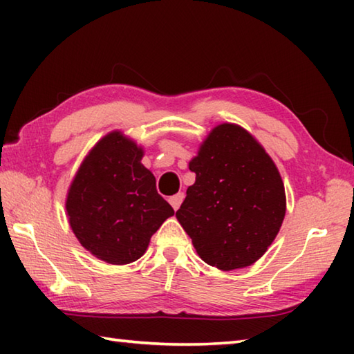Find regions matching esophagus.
<instances>
[{"label":"esophagus","instance_id":"obj_1","mask_svg":"<svg viewBox=\"0 0 354 354\" xmlns=\"http://www.w3.org/2000/svg\"><path fill=\"white\" fill-rule=\"evenodd\" d=\"M183 200H184V192H178L176 195H173V196H170V198H169L170 205H171L173 209H175V211H176V209H179V206H181Z\"/></svg>","mask_w":354,"mask_h":354}]
</instances>
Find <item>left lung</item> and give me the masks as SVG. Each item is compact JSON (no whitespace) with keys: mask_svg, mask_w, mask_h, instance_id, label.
<instances>
[{"mask_svg":"<svg viewBox=\"0 0 354 354\" xmlns=\"http://www.w3.org/2000/svg\"><path fill=\"white\" fill-rule=\"evenodd\" d=\"M195 184L176 218L209 266L234 270L254 263L277 237L286 194L277 165L248 131L215 127L190 160Z\"/></svg>","mask_w":354,"mask_h":354,"instance_id":"8db88e82","label":"left lung"}]
</instances>
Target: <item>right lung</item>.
<instances>
[{
    "instance_id": "right-lung-1",
    "label": "right lung",
    "mask_w": 354,
    "mask_h": 354,
    "mask_svg": "<svg viewBox=\"0 0 354 354\" xmlns=\"http://www.w3.org/2000/svg\"><path fill=\"white\" fill-rule=\"evenodd\" d=\"M143 149L120 131L103 137L84 159L67 195L77 241L113 266L139 259L149 239L175 211L142 165Z\"/></svg>"
}]
</instances>
